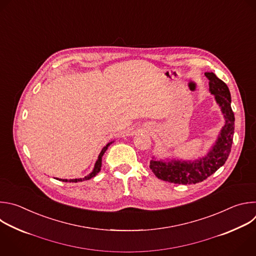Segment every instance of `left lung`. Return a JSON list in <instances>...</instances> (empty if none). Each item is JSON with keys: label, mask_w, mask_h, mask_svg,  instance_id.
<instances>
[{"label": "left lung", "mask_w": 256, "mask_h": 256, "mask_svg": "<svg viewBox=\"0 0 256 256\" xmlns=\"http://www.w3.org/2000/svg\"><path fill=\"white\" fill-rule=\"evenodd\" d=\"M205 76L210 80L209 90L214 94L216 103L221 109L225 124L207 154L198 160H158L153 156L149 168L160 180L178 184L202 182L219 170L230 154L235 122L234 113L231 109L230 90L227 84L218 78L214 72H205Z\"/></svg>", "instance_id": "obj_1"}]
</instances>
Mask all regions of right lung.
Wrapping results in <instances>:
<instances>
[{"label":"right lung","instance_id":"obj_1","mask_svg":"<svg viewBox=\"0 0 256 256\" xmlns=\"http://www.w3.org/2000/svg\"><path fill=\"white\" fill-rule=\"evenodd\" d=\"M110 144H112V142H110V143H108L103 149H102V151H100V153L98 154V160H96V164H94V170H92V172L90 174H88V176H86L84 178H72V180H62V178H56V180H62V182H84V180H90V178H94V176H96L98 172H100V168H102V158H103V156H104V153L106 152V150L108 149V147L110 146Z\"/></svg>","mask_w":256,"mask_h":256}]
</instances>
